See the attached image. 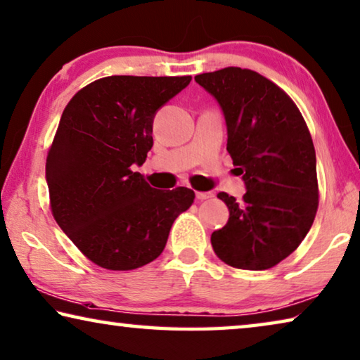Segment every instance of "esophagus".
<instances>
[{"instance_id": "esophagus-1", "label": "esophagus", "mask_w": 360, "mask_h": 360, "mask_svg": "<svg viewBox=\"0 0 360 360\" xmlns=\"http://www.w3.org/2000/svg\"><path fill=\"white\" fill-rule=\"evenodd\" d=\"M195 197H197V200L203 202V200H208V198L213 197V193H211V192H197Z\"/></svg>"}]
</instances>
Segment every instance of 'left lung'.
Returning <instances> with one entry per match:
<instances>
[{"mask_svg":"<svg viewBox=\"0 0 360 360\" xmlns=\"http://www.w3.org/2000/svg\"><path fill=\"white\" fill-rule=\"evenodd\" d=\"M195 82L224 112L227 152L243 174L242 200L219 192L229 221L211 233L216 256L237 269L264 271L292 255L319 207L316 150L292 98L240 67L200 73Z\"/></svg>","mask_w":360,"mask_h":360,"instance_id":"obj_1","label":"left lung"}]
</instances>
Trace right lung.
Wrapping results in <instances>:
<instances>
[{
  "mask_svg": "<svg viewBox=\"0 0 360 360\" xmlns=\"http://www.w3.org/2000/svg\"><path fill=\"white\" fill-rule=\"evenodd\" d=\"M192 77L99 78L62 112L46 157L49 207L67 237L104 269L131 271L162 255L195 193L152 189L134 165L152 149L160 107Z\"/></svg>",
  "mask_w": 360,
  "mask_h": 360,
  "instance_id": "1",
  "label": "right lung"
}]
</instances>
